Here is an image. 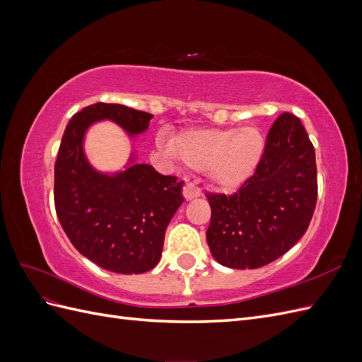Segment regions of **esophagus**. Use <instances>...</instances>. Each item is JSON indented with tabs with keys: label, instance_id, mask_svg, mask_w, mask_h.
<instances>
[{
	"label": "esophagus",
	"instance_id": "34e87169",
	"mask_svg": "<svg viewBox=\"0 0 362 362\" xmlns=\"http://www.w3.org/2000/svg\"><path fill=\"white\" fill-rule=\"evenodd\" d=\"M182 194H184L185 199L190 201V199H194V198H198V196H201V190L196 187L194 184L189 182L182 187Z\"/></svg>",
	"mask_w": 362,
	"mask_h": 362
}]
</instances>
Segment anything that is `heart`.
I'll list each match as a JSON object with an SVG mask.
<instances>
[{"instance_id":"1","label":"heart","mask_w":362,"mask_h":362,"mask_svg":"<svg viewBox=\"0 0 362 362\" xmlns=\"http://www.w3.org/2000/svg\"><path fill=\"white\" fill-rule=\"evenodd\" d=\"M172 152L185 166L206 170L217 187L231 190L257 170L266 141L255 127L196 128L182 131L172 140Z\"/></svg>"}]
</instances>
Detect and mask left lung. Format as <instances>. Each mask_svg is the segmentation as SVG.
<instances>
[{"label":"left lung","mask_w":362,"mask_h":362,"mask_svg":"<svg viewBox=\"0 0 362 362\" xmlns=\"http://www.w3.org/2000/svg\"><path fill=\"white\" fill-rule=\"evenodd\" d=\"M206 243L217 262L258 269L278 259L306 233L317 202L315 152L299 117L272 125L255 173L234 194L206 193Z\"/></svg>","instance_id":"1"}]
</instances>
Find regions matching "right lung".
Masks as SVG:
<instances>
[{
  "mask_svg": "<svg viewBox=\"0 0 362 362\" xmlns=\"http://www.w3.org/2000/svg\"><path fill=\"white\" fill-rule=\"evenodd\" d=\"M104 119L137 136L148 129L152 115L105 103L74 115L54 166V204L63 231L81 255L105 270L139 275L158 264L164 233L184 202L182 181L149 164H129L115 175L96 172L83 140L87 128Z\"/></svg>",
  "mask_w": 362,
  "mask_h": 362,
  "instance_id": "right-lung-1",
  "label": "right lung"
}]
</instances>
